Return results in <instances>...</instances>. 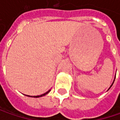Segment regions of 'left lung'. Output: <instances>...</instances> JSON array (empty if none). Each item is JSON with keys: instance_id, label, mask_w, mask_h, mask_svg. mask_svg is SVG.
Returning <instances> with one entry per match:
<instances>
[{"instance_id": "left-lung-1", "label": "left lung", "mask_w": 120, "mask_h": 120, "mask_svg": "<svg viewBox=\"0 0 120 120\" xmlns=\"http://www.w3.org/2000/svg\"><path fill=\"white\" fill-rule=\"evenodd\" d=\"M115 78H116V77H115ZM114 81H115V79H114V80H113V83H112V85H111V86H110V87H109V89H108V90H109V89H110V87H112V85H113V82H114Z\"/></svg>"}]
</instances>
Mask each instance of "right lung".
<instances>
[{"label": "right lung", "instance_id": "add662e5", "mask_svg": "<svg viewBox=\"0 0 120 120\" xmlns=\"http://www.w3.org/2000/svg\"><path fill=\"white\" fill-rule=\"evenodd\" d=\"M50 91H51V90H49L48 91H47L46 93H45V94H43L42 95H36V96H30V95H26L28 96V97H33V98H40V97H42V96H44V95H45L46 94H47Z\"/></svg>", "mask_w": 120, "mask_h": 120}]
</instances>
